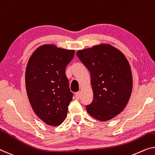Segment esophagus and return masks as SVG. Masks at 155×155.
<instances>
[{"instance_id": "1", "label": "esophagus", "mask_w": 155, "mask_h": 155, "mask_svg": "<svg viewBox=\"0 0 155 155\" xmlns=\"http://www.w3.org/2000/svg\"><path fill=\"white\" fill-rule=\"evenodd\" d=\"M75 97H76V98H77V100H78V99H79V97H80V92H76Z\"/></svg>"}]
</instances>
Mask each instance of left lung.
Segmentation results:
<instances>
[{
    "label": "left lung",
    "instance_id": "1",
    "mask_svg": "<svg viewBox=\"0 0 155 155\" xmlns=\"http://www.w3.org/2000/svg\"><path fill=\"white\" fill-rule=\"evenodd\" d=\"M77 55L91 73L93 100L85 107L87 113L100 121L114 118L125 108L132 90L127 60L109 45L78 51Z\"/></svg>",
    "mask_w": 155,
    "mask_h": 155
}]
</instances>
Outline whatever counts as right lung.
I'll list each match as a JSON object with an SVG mask.
<instances>
[{"label": "right lung", "instance_id": "add662e5", "mask_svg": "<svg viewBox=\"0 0 155 155\" xmlns=\"http://www.w3.org/2000/svg\"><path fill=\"white\" fill-rule=\"evenodd\" d=\"M74 51L42 45L30 58L26 70V87L34 112L48 125L57 126L65 118L73 93L65 74Z\"/></svg>", "mask_w": 155, "mask_h": 155}]
</instances>
